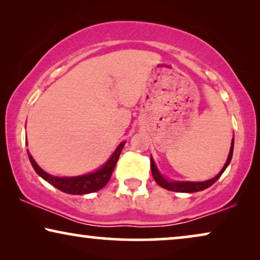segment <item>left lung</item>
<instances>
[{"label":"left lung","instance_id":"1","mask_svg":"<svg viewBox=\"0 0 260 260\" xmlns=\"http://www.w3.org/2000/svg\"><path fill=\"white\" fill-rule=\"evenodd\" d=\"M233 145H234V140H232V144H231V150L229 154V157H227V161L223 166V168L221 169L218 175L213 179L208 180V181H204V182H172V181H167L166 179H163L161 174L158 173L157 168H156L154 159L150 158V167H151V174L154 176V179L156 182H157L159 186L162 188H165L167 190H172V191H179V193H194V191H200L204 190L206 188L211 187L215 181H218L220 179V176L222 175V173L225 172V169L227 168V166L230 165L231 159H232V155H233Z\"/></svg>","mask_w":260,"mask_h":260}]
</instances>
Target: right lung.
<instances>
[{
	"label": "right lung",
	"instance_id": "1",
	"mask_svg": "<svg viewBox=\"0 0 260 260\" xmlns=\"http://www.w3.org/2000/svg\"><path fill=\"white\" fill-rule=\"evenodd\" d=\"M124 144H125V142H122V143L118 145V148L116 149V151L113 152V155L110 157L109 161L106 162L101 169L97 170V172L87 174V175L76 176V177H56V176L49 175V174L44 172V170L37 165V162L34 161V158L31 157L29 152L28 151L27 152L34 170L42 177V179L47 181L48 183H51L53 187L58 188L59 190L63 191V193L83 195V194L93 193V191L102 189V188L109 182V180L111 179L112 172L113 169H115L116 163L119 158L120 152H122Z\"/></svg>",
	"mask_w": 260,
	"mask_h": 260
}]
</instances>
